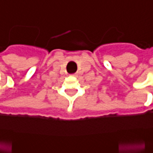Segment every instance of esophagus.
Wrapping results in <instances>:
<instances>
[{"instance_id": "34e87169", "label": "esophagus", "mask_w": 153, "mask_h": 153, "mask_svg": "<svg viewBox=\"0 0 153 153\" xmlns=\"http://www.w3.org/2000/svg\"><path fill=\"white\" fill-rule=\"evenodd\" d=\"M77 75H78L77 74H72V76H74V77H76Z\"/></svg>"}]
</instances>
